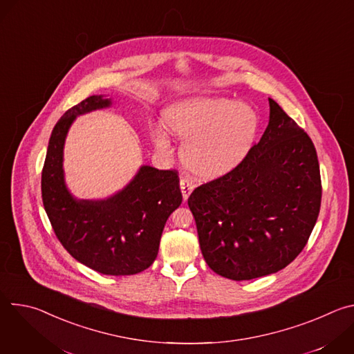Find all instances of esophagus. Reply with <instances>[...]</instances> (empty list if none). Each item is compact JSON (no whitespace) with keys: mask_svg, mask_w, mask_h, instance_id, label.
<instances>
[{"mask_svg":"<svg viewBox=\"0 0 354 354\" xmlns=\"http://www.w3.org/2000/svg\"><path fill=\"white\" fill-rule=\"evenodd\" d=\"M193 189H194V185L192 183L190 179H187V178L180 179V190H182V194H183L185 200H187V197L190 196Z\"/></svg>","mask_w":354,"mask_h":354,"instance_id":"esophagus-1","label":"esophagus"}]
</instances>
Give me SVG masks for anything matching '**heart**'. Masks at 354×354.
Wrapping results in <instances>:
<instances>
[{"label": "heart", "mask_w": 354, "mask_h": 354, "mask_svg": "<svg viewBox=\"0 0 354 354\" xmlns=\"http://www.w3.org/2000/svg\"><path fill=\"white\" fill-rule=\"evenodd\" d=\"M165 118L179 136L189 138L182 153L183 161L203 178H217L238 167L259 127L257 112L231 99L185 100L171 106ZM151 133L157 145H169L164 124H154Z\"/></svg>", "instance_id": "1"}]
</instances>
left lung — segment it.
Listing matches in <instances>:
<instances>
[{
	"mask_svg": "<svg viewBox=\"0 0 354 354\" xmlns=\"http://www.w3.org/2000/svg\"><path fill=\"white\" fill-rule=\"evenodd\" d=\"M269 105V124L242 162L187 198L206 263L238 281L291 263L307 245L321 209L314 142L273 99Z\"/></svg>",
	"mask_w": 354,
	"mask_h": 354,
	"instance_id": "8db88e82",
	"label": "left lung"
}]
</instances>
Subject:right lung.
Listing matches in <instances>:
<instances>
[{"instance_id": "add662e5", "label": "right lung", "mask_w": 354, "mask_h": 354, "mask_svg": "<svg viewBox=\"0 0 354 354\" xmlns=\"http://www.w3.org/2000/svg\"><path fill=\"white\" fill-rule=\"evenodd\" d=\"M111 99L89 96L68 109L48 140L41 171V200L53 231L68 254L108 276L136 274L153 265L162 230L182 203L178 171L141 167L136 178L106 200H75L63 174V148L75 116L106 108Z\"/></svg>"}]
</instances>
